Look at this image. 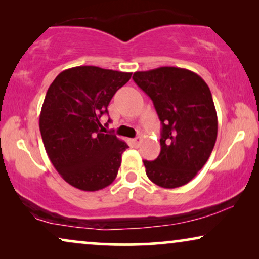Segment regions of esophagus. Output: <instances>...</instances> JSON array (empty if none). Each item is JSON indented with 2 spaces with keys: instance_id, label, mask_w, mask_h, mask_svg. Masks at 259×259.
<instances>
[{
  "instance_id": "esophagus-1",
  "label": "esophagus",
  "mask_w": 259,
  "mask_h": 259,
  "mask_svg": "<svg viewBox=\"0 0 259 259\" xmlns=\"http://www.w3.org/2000/svg\"><path fill=\"white\" fill-rule=\"evenodd\" d=\"M132 143H133V145H136V146H139V144L141 143V138L140 137L134 138V139L132 140Z\"/></svg>"
}]
</instances>
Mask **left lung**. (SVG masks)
Here are the masks:
<instances>
[{
    "label": "left lung",
    "instance_id": "left-lung-1",
    "mask_svg": "<svg viewBox=\"0 0 259 259\" xmlns=\"http://www.w3.org/2000/svg\"><path fill=\"white\" fill-rule=\"evenodd\" d=\"M133 80L153 101L161 122V151L144 160L151 182L175 189L192 180L213 150L218 120L206 82L189 69L160 67L136 72Z\"/></svg>",
    "mask_w": 259,
    "mask_h": 259
}]
</instances>
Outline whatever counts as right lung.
I'll use <instances>...</instances> for the list:
<instances>
[{"label":"right lung","mask_w":259,"mask_h":259,"mask_svg":"<svg viewBox=\"0 0 259 259\" xmlns=\"http://www.w3.org/2000/svg\"><path fill=\"white\" fill-rule=\"evenodd\" d=\"M132 73L79 66L59 74L49 86L40 114V132L52 164L69 185L98 191L111 185L128 147L102 133L101 115ZM111 122V120H108Z\"/></svg>","instance_id":"right-lung-1"}]
</instances>
